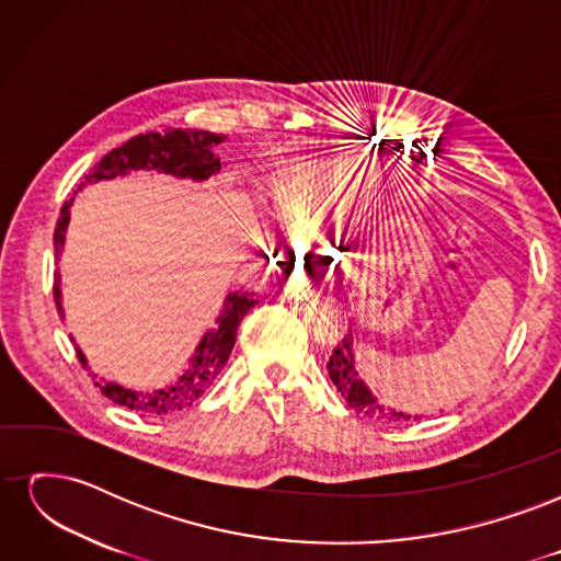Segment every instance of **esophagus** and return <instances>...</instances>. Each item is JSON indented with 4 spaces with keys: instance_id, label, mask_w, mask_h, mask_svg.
Segmentation results:
<instances>
[{
    "instance_id": "1",
    "label": "esophagus",
    "mask_w": 561,
    "mask_h": 561,
    "mask_svg": "<svg viewBox=\"0 0 561 561\" xmlns=\"http://www.w3.org/2000/svg\"><path fill=\"white\" fill-rule=\"evenodd\" d=\"M318 295V287L311 280H297L290 285V297L295 299H311Z\"/></svg>"
}]
</instances>
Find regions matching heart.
I'll return each instance as SVG.
<instances>
[{
  "instance_id": "1",
  "label": "heart",
  "mask_w": 561,
  "mask_h": 561,
  "mask_svg": "<svg viewBox=\"0 0 561 561\" xmlns=\"http://www.w3.org/2000/svg\"><path fill=\"white\" fill-rule=\"evenodd\" d=\"M388 182L379 165L358 157L309 165L287 182L280 203L283 248L336 227Z\"/></svg>"
}]
</instances>
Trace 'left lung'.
I'll use <instances>...</instances> for the list:
<instances>
[{
  "mask_svg": "<svg viewBox=\"0 0 561 561\" xmlns=\"http://www.w3.org/2000/svg\"><path fill=\"white\" fill-rule=\"evenodd\" d=\"M355 355H353V332L348 330V334H344L342 344H336V348L332 351L330 360H328V371L330 379L336 386L339 393L348 402L351 410H355L363 416L377 419V421H419V414H404L393 410V407L381 404L371 390L365 386V381L360 379L358 369H355Z\"/></svg>",
  "mask_w": 561,
  "mask_h": 561,
  "instance_id": "obj_1",
  "label": "left lung"
}]
</instances>
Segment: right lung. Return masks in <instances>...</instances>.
Wrapping results in <instances>:
<instances>
[{
    "mask_svg": "<svg viewBox=\"0 0 561 561\" xmlns=\"http://www.w3.org/2000/svg\"><path fill=\"white\" fill-rule=\"evenodd\" d=\"M222 140L225 135H217L210 130H196V128H186V130L165 128L161 133L135 135V138H130L122 147L112 149L110 154L100 159L91 168V173L83 178L77 192H81L87 184L128 175L130 171H157V173H165L182 180L203 182L213 178L215 173H219V159L213 154V147ZM72 203H75V196L70 201H65V206L60 208L56 231H54V245H56L58 260L65 248V231H67V225H70ZM54 299H56L60 318H65L58 271L54 280ZM254 301L257 299H252L248 293L243 295L229 293L222 311H219L215 320V328H210L201 336V342L194 348L190 363H186L182 377H178L168 386H161L154 390H135L107 379H98L93 375L95 386L103 390V396H107L112 402L128 407V410H135L140 414L165 416V414L186 410V407L198 402V398L206 393V390L213 386V381L217 379L219 371H222V367L227 365L231 348L236 344V332H239L243 316L254 307ZM75 348H77L79 363L87 367V355L81 353L77 344Z\"/></svg>",
    "mask_w": 561,
    "mask_h": 561,
    "instance_id": "right-lung-1",
    "label": "right lung"
}]
</instances>
